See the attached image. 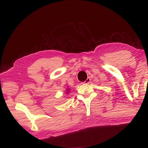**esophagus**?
Listing matches in <instances>:
<instances>
[{"instance_id": "obj_1", "label": "esophagus", "mask_w": 148, "mask_h": 148, "mask_svg": "<svg viewBox=\"0 0 148 148\" xmlns=\"http://www.w3.org/2000/svg\"><path fill=\"white\" fill-rule=\"evenodd\" d=\"M90 82V77H87V79L85 80L84 83H89Z\"/></svg>"}]
</instances>
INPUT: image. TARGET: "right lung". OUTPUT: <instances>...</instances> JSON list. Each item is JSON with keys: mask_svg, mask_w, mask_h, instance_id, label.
Instances as JSON below:
<instances>
[{"mask_svg": "<svg viewBox=\"0 0 148 148\" xmlns=\"http://www.w3.org/2000/svg\"><path fill=\"white\" fill-rule=\"evenodd\" d=\"M67 91H68V92H67V93H69V89H67Z\"/></svg>", "mask_w": 148, "mask_h": 148, "instance_id": "1", "label": "right lung"}]
</instances>
